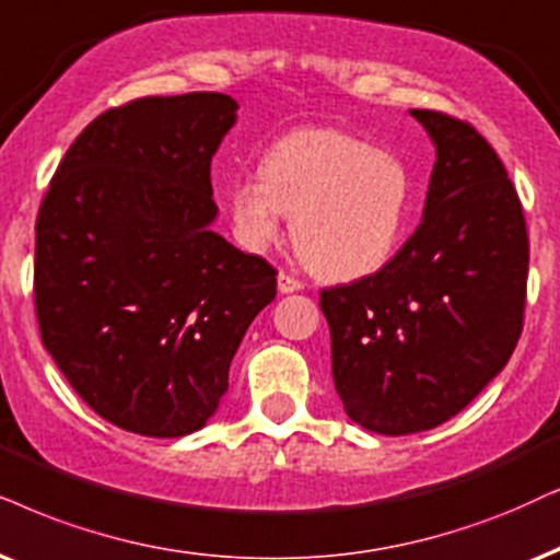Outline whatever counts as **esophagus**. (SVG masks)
I'll return each instance as SVG.
<instances>
[{
    "instance_id": "1",
    "label": "esophagus",
    "mask_w": 560,
    "mask_h": 560,
    "mask_svg": "<svg viewBox=\"0 0 560 560\" xmlns=\"http://www.w3.org/2000/svg\"><path fill=\"white\" fill-rule=\"evenodd\" d=\"M300 289H302V281H300V279H294V276L287 273V271L279 273V292H281V294L300 292Z\"/></svg>"
}]
</instances>
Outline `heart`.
<instances>
[{
    "label": "heart",
    "instance_id": "1",
    "mask_svg": "<svg viewBox=\"0 0 560 560\" xmlns=\"http://www.w3.org/2000/svg\"><path fill=\"white\" fill-rule=\"evenodd\" d=\"M410 183L402 162L338 129H296L273 141L260 175L230 188L240 243L266 250L292 217L304 264L325 279H357L390 258L406 224Z\"/></svg>",
    "mask_w": 560,
    "mask_h": 560
}]
</instances>
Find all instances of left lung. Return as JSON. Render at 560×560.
<instances>
[{"instance_id":"left-lung-1","label":"left lung","mask_w":560,"mask_h":560,"mask_svg":"<svg viewBox=\"0 0 560 560\" xmlns=\"http://www.w3.org/2000/svg\"><path fill=\"white\" fill-rule=\"evenodd\" d=\"M410 116L436 147L421 224L377 273L320 292L343 410L387 436L468 406L512 357L527 296V224L504 162L459 118Z\"/></svg>"}]
</instances>
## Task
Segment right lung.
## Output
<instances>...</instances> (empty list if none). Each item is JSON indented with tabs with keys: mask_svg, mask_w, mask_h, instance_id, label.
<instances>
[{
	"mask_svg": "<svg viewBox=\"0 0 560 560\" xmlns=\"http://www.w3.org/2000/svg\"><path fill=\"white\" fill-rule=\"evenodd\" d=\"M235 118L222 92L105 110L40 203V338L77 395L133 434L201 429L247 325L276 296V268L211 230V158Z\"/></svg>",
	"mask_w": 560,
	"mask_h": 560,
	"instance_id": "right-lung-1",
	"label": "right lung"
}]
</instances>
